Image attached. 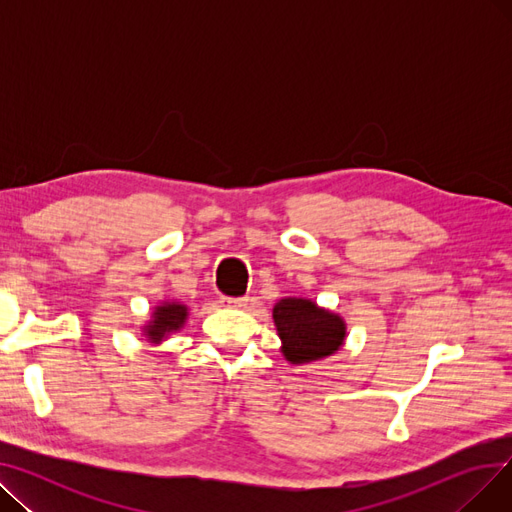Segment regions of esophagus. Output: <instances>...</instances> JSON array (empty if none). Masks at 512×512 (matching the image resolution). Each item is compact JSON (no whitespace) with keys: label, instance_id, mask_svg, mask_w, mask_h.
<instances>
[{"label":"esophagus","instance_id":"34e87169","mask_svg":"<svg viewBox=\"0 0 512 512\" xmlns=\"http://www.w3.org/2000/svg\"><path fill=\"white\" fill-rule=\"evenodd\" d=\"M222 303L228 305V307H245V305L249 303V299H247V297H238V299H234V297H222Z\"/></svg>","mask_w":512,"mask_h":512}]
</instances>
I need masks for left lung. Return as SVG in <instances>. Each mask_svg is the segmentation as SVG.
Returning a JSON list of instances; mask_svg holds the SVG:
<instances>
[{
  "mask_svg": "<svg viewBox=\"0 0 512 512\" xmlns=\"http://www.w3.org/2000/svg\"><path fill=\"white\" fill-rule=\"evenodd\" d=\"M282 353L290 363H309L336 353L344 342V321L305 299H282L274 307Z\"/></svg>",
  "mask_w": 512,
  "mask_h": 512,
  "instance_id": "obj_1",
  "label": "left lung"
}]
</instances>
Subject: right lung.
<instances>
[{
    "instance_id": "obj_1",
    "label": "right lung",
    "mask_w": 512,
    "mask_h": 512,
    "mask_svg": "<svg viewBox=\"0 0 512 512\" xmlns=\"http://www.w3.org/2000/svg\"><path fill=\"white\" fill-rule=\"evenodd\" d=\"M186 319V307L178 303H164L161 307L155 309V317L147 328V336L153 342H159L168 332H174L182 328Z\"/></svg>"
}]
</instances>
